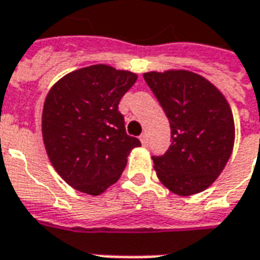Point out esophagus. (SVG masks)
Segmentation results:
<instances>
[{
    "label": "esophagus",
    "instance_id": "esophagus-1",
    "mask_svg": "<svg viewBox=\"0 0 260 260\" xmlns=\"http://www.w3.org/2000/svg\"><path fill=\"white\" fill-rule=\"evenodd\" d=\"M139 139H141L142 145H146V143H147V136H146V134H142V135L139 136Z\"/></svg>",
    "mask_w": 260,
    "mask_h": 260
}]
</instances>
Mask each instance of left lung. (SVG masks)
Segmentation results:
<instances>
[{
	"mask_svg": "<svg viewBox=\"0 0 260 260\" xmlns=\"http://www.w3.org/2000/svg\"><path fill=\"white\" fill-rule=\"evenodd\" d=\"M170 121L171 145L153 157L169 191L191 196L217 180L233 153L235 125L227 99L212 82L186 69L143 74Z\"/></svg>",
	"mask_w": 260,
	"mask_h": 260,
	"instance_id": "1",
	"label": "left lung"
}]
</instances>
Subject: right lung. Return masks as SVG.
Returning a JSON list of instances; mask_svg holds the SVG:
<instances>
[{
  "label": "right lung",
  "mask_w": 260,
  "mask_h": 260,
  "mask_svg": "<svg viewBox=\"0 0 260 260\" xmlns=\"http://www.w3.org/2000/svg\"><path fill=\"white\" fill-rule=\"evenodd\" d=\"M138 75L96 64L69 72L48 90L42 115L46 152L59 177L87 195L119 180L128 154L141 146L126 135L119 100Z\"/></svg>",
  "instance_id": "obj_1"
}]
</instances>
